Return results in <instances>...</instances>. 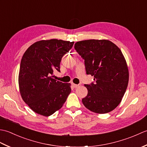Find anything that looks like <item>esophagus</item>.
Segmentation results:
<instances>
[{"mask_svg":"<svg viewBox=\"0 0 147 147\" xmlns=\"http://www.w3.org/2000/svg\"><path fill=\"white\" fill-rule=\"evenodd\" d=\"M72 85H73V86L74 87V88H78V87L79 86V85H76V84H74V83L72 84Z\"/></svg>","mask_w":147,"mask_h":147,"instance_id":"34e87169","label":"esophagus"}]
</instances>
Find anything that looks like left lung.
<instances>
[{"label":"left lung","mask_w":147,"mask_h":147,"mask_svg":"<svg viewBox=\"0 0 147 147\" xmlns=\"http://www.w3.org/2000/svg\"><path fill=\"white\" fill-rule=\"evenodd\" d=\"M74 49L84 59L87 74L94 82L85 85L88 94L83 105L95 113L105 114L120 104L128 84L129 72L125 59L114 43L106 40L76 42Z\"/></svg>","instance_id":"1"}]
</instances>
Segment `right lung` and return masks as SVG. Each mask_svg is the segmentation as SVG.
I'll use <instances>...</instances> for the list:
<instances>
[{
  "instance_id": "right-lung-1",
  "label": "right lung",
  "mask_w": 147,
  "mask_h": 147,
  "mask_svg": "<svg viewBox=\"0 0 147 147\" xmlns=\"http://www.w3.org/2000/svg\"><path fill=\"white\" fill-rule=\"evenodd\" d=\"M74 42L52 39L36 42L22 57L19 73V86L24 102L37 114L49 116L60 109L71 93L70 83L52 78L60 72L63 55Z\"/></svg>"
}]
</instances>
